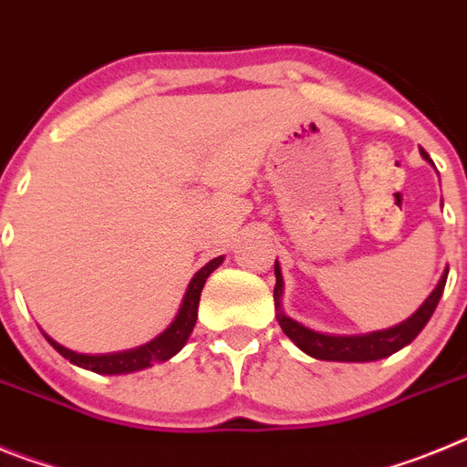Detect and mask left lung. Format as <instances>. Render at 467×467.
Listing matches in <instances>:
<instances>
[{
    "mask_svg": "<svg viewBox=\"0 0 467 467\" xmlns=\"http://www.w3.org/2000/svg\"><path fill=\"white\" fill-rule=\"evenodd\" d=\"M420 156L432 163L428 159L426 151H420ZM275 287H274V301H275V317H278V325L283 327V332L290 337L296 344V348H301L306 356L316 358V360H329V362H374L381 360V358L393 356L400 348H404L407 344L419 337V332L426 327V323L431 320V316L435 313L437 301L442 296L444 285H447L449 269H444V274L437 280L435 290L426 296V301L411 313L407 320L393 325L388 329H377V332L367 334H325L316 332V329L301 325L299 320L290 317L283 311V274H280V264L275 259Z\"/></svg>",
    "mask_w": 467,
    "mask_h": 467,
    "instance_id": "left-lung-1",
    "label": "left lung"
}]
</instances>
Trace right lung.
<instances>
[{
	"label": "right lung",
	"instance_id": "1",
	"mask_svg": "<svg viewBox=\"0 0 467 467\" xmlns=\"http://www.w3.org/2000/svg\"><path fill=\"white\" fill-rule=\"evenodd\" d=\"M224 262V257H214L205 264L203 269H198L193 274L192 283H189L187 292L182 296V304H180V311H177L175 320L168 325L159 337H154L147 344L138 346V348L128 350H117V353H102V356H88V353H77L72 348H65L63 344H57L56 339H51L47 332H41L47 337L48 344L65 358L72 365L81 367V369H90L95 374H130L140 372V369H147V367H154L156 362H166L172 356H177L180 350L187 344L189 334L193 332V325H196L198 317V301H201V290H203L205 278L213 274L220 264Z\"/></svg>",
	"mask_w": 467,
	"mask_h": 467
}]
</instances>
